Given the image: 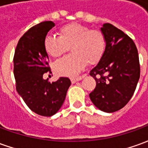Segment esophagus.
I'll return each mask as SVG.
<instances>
[{"label":"esophagus","mask_w":148,"mask_h":148,"mask_svg":"<svg viewBox=\"0 0 148 148\" xmlns=\"http://www.w3.org/2000/svg\"><path fill=\"white\" fill-rule=\"evenodd\" d=\"M82 79V77L80 76V77H71V81L72 83H75L76 82H78V81H80Z\"/></svg>","instance_id":"1"}]
</instances>
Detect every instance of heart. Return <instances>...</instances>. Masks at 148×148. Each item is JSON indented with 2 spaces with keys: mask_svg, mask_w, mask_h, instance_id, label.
I'll list each match as a JSON object with an SVG mask.
<instances>
[{
  "mask_svg": "<svg viewBox=\"0 0 148 148\" xmlns=\"http://www.w3.org/2000/svg\"><path fill=\"white\" fill-rule=\"evenodd\" d=\"M58 36H47L44 39L46 52L53 58H58L71 47L72 55L55 63L58 74L74 76L86 66L96 64L101 59L106 48L105 35L98 29L78 23H70L59 28Z\"/></svg>",
  "mask_w": 148,
  "mask_h": 148,
  "instance_id": "b5f03b06",
  "label": "heart"
}]
</instances>
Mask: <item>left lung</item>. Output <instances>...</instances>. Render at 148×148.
<instances>
[{
  "instance_id": "obj_1",
  "label": "left lung",
  "mask_w": 148,
  "mask_h": 148,
  "mask_svg": "<svg viewBox=\"0 0 148 148\" xmlns=\"http://www.w3.org/2000/svg\"><path fill=\"white\" fill-rule=\"evenodd\" d=\"M101 30L106 48L90 73L96 81L90 98L100 110L113 112L126 106L133 95L140 79V60L136 46L127 35L109 23Z\"/></svg>"
}]
</instances>
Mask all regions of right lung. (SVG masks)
<instances>
[{
    "label": "right lung",
    "mask_w": 148,
    "mask_h": 148,
    "mask_svg": "<svg viewBox=\"0 0 148 148\" xmlns=\"http://www.w3.org/2000/svg\"><path fill=\"white\" fill-rule=\"evenodd\" d=\"M54 26L52 21H44L31 27L19 40L13 58L16 91L32 111L43 116L59 110L71 84L68 77L52 83L42 78L44 74L51 73L44 39Z\"/></svg>",
    "instance_id": "obj_1"
}]
</instances>
